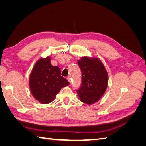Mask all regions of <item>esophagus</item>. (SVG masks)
Returning <instances> with one entry per match:
<instances>
[{"label": "esophagus", "instance_id": "34e87169", "mask_svg": "<svg viewBox=\"0 0 146 146\" xmlns=\"http://www.w3.org/2000/svg\"><path fill=\"white\" fill-rule=\"evenodd\" d=\"M67 79H68V80L70 83V81H71V77H70V76H68Z\"/></svg>", "mask_w": 146, "mask_h": 146}]
</instances>
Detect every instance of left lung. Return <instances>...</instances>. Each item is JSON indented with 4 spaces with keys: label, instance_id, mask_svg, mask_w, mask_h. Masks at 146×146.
Here are the masks:
<instances>
[{
    "label": "left lung",
    "instance_id": "8db88e82",
    "mask_svg": "<svg viewBox=\"0 0 146 146\" xmlns=\"http://www.w3.org/2000/svg\"><path fill=\"white\" fill-rule=\"evenodd\" d=\"M82 72V83L76 91L83 103L92 104L98 101L107 87L108 75L101 61L86 56L78 60Z\"/></svg>",
    "mask_w": 146,
    "mask_h": 146
}]
</instances>
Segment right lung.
I'll list each match as a JSON object with an SVG mask.
<instances>
[{"instance_id": "1", "label": "right lung", "mask_w": 146, "mask_h": 146, "mask_svg": "<svg viewBox=\"0 0 146 146\" xmlns=\"http://www.w3.org/2000/svg\"><path fill=\"white\" fill-rule=\"evenodd\" d=\"M69 82L61 76L58 66L50 63L49 56L39 59L30 74L29 85L34 98L42 104L50 103L54 100L61 88L68 86Z\"/></svg>"}]
</instances>
